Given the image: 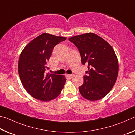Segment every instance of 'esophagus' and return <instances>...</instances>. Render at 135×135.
<instances>
[{
    "instance_id": "obj_1",
    "label": "esophagus",
    "mask_w": 135,
    "mask_h": 135,
    "mask_svg": "<svg viewBox=\"0 0 135 135\" xmlns=\"http://www.w3.org/2000/svg\"><path fill=\"white\" fill-rule=\"evenodd\" d=\"M67 76L69 78H70V79H72L73 77L74 76V75H68Z\"/></svg>"
}]
</instances>
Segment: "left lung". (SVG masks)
Masks as SVG:
<instances>
[{"label": "left lung", "instance_id": "obj_1", "mask_svg": "<svg viewBox=\"0 0 135 135\" xmlns=\"http://www.w3.org/2000/svg\"><path fill=\"white\" fill-rule=\"evenodd\" d=\"M80 52L82 65H88L84 83L79 87L81 95L91 101L104 97L112 90L119 73V62L108 42L92 32L69 38Z\"/></svg>", "mask_w": 135, "mask_h": 135}]
</instances>
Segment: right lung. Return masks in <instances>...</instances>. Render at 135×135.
Wrapping results in <instances>:
<instances>
[{
  "mask_svg": "<svg viewBox=\"0 0 135 135\" xmlns=\"http://www.w3.org/2000/svg\"><path fill=\"white\" fill-rule=\"evenodd\" d=\"M66 37L43 33L31 41L20 54L18 73L25 90L42 101L53 100L59 95L66 82L64 75L45 73L47 63L56 44Z\"/></svg>",
  "mask_w": 135,
  "mask_h": 135,
  "instance_id": "add662e5",
  "label": "right lung"
}]
</instances>
